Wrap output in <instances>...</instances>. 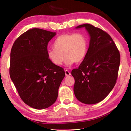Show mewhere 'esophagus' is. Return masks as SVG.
Listing matches in <instances>:
<instances>
[{
  "instance_id": "esophagus-1",
  "label": "esophagus",
  "mask_w": 131,
  "mask_h": 131,
  "mask_svg": "<svg viewBox=\"0 0 131 131\" xmlns=\"http://www.w3.org/2000/svg\"><path fill=\"white\" fill-rule=\"evenodd\" d=\"M65 75H66V76H70V75L71 74V73H70L69 72V71L68 70H65Z\"/></svg>"
}]
</instances>
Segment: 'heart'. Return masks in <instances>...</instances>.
Returning <instances> with one entry per match:
<instances>
[{"label": "heart", "mask_w": 131, "mask_h": 131, "mask_svg": "<svg viewBox=\"0 0 131 131\" xmlns=\"http://www.w3.org/2000/svg\"><path fill=\"white\" fill-rule=\"evenodd\" d=\"M54 48L47 52L49 60L55 66H61L64 55L66 64L70 66L74 62H81L85 58L88 51V40L85 35L81 33L63 34L55 40Z\"/></svg>", "instance_id": "b5f03b06"}]
</instances>
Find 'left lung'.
<instances>
[{
	"instance_id": "left-lung-1",
	"label": "left lung",
	"mask_w": 131,
	"mask_h": 131,
	"mask_svg": "<svg viewBox=\"0 0 131 131\" xmlns=\"http://www.w3.org/2000/svg\"><path fill=\"white\" fill-rule=\"evenodd\" d=\"M84 27L90 36L87 55L79 68L72 71L74 93L81 102L92 105L103 100L114 88L118 77L120 54L107 32L91 24Z\"/></svg>"
}]
</instances>
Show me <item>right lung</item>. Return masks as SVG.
<instances>
[{"label":"right lung","instance_id":"obj_1","mask_svg":"<svg viewBox=\"0 0 131 131\" xmlns=\"http://www.w3.org/2000/svg\"><path fill=\"white\" fill-rule=\"evenodd\" d=\"M56 33L39 28L24 32L15 40L10 53V76L22 100L36 109L56 101L65 77L63 69L47 57V45Z\"/></svg>","mask_w":131,"mask_h":131}]
</instances>
